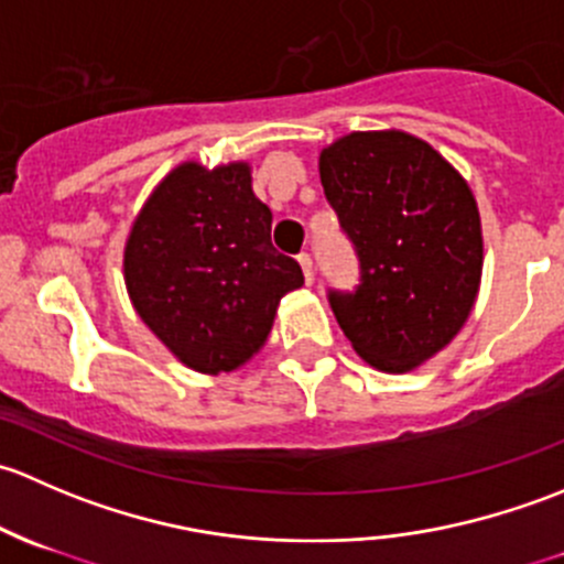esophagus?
I'll return each mask as SVG.
<instances>
[{
  "instance_id": "obj_1",
  "label": "esophagus",
  "mask_w": 564,
  "mask_h": 564,
  "mask_svg": "<svg viewBox=\"0 0 564 564\" xmlns=\"http://www.w3.org/2000/svg\"><path fill=\"white\" fill-rule=\"evenodd\" d=\"M297 261H300V267H303L305 283H314V259H311L308 253H300Z\"/></svg>"
}]
</instances>
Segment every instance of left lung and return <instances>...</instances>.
Wrapping results in <instances>:
<instances>
[{"instance_id": "obj_1", "label": "left lung", "mask_w": 564, "mask_h": 564, "mask_svg": "<svg viewBox=\"0 0 564 564\" xmlns=\"http://www.w3.org/2000/svg\"><path fill=\"white\" fill-rule=\"evenodd\" d=\"M324 196L355 246L360 283L329 292L357 355L406 373L464 327L482 272L480 213L440 152L403 130H357L318 155Z\"/></svg>"}]
</instances>
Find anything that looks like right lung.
Returning a JSON list of instances; mask_svg holds the SVG:
<instances>
[{"instance_id":"right-lung-1","label":"right lung","mask_w":564,"mask_h":564,"mask_svg":"<svg viewBox=\"0 0 564 564\" xmlns=\"http://www.w3.org/2000/svg\"><path fill=\"white\" fill-rule=\"evenodd\" d=\"M272 213L248 163H182L152 191L124 246L141 322L198 373L235 371L264 346L303 270L270 242Z\"/></svg>"}]
</instances>
